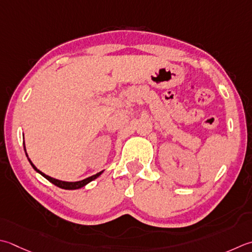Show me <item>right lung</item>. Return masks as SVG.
Returning a JSON list of instances; mask_svg holds the SVG:
<instances>
[{
    "mask_svg": "<svg viewBox=\"0 0 252 252\" xmlns=\"http://www.w3.org/2000/svg\"><path fill=\"white\" fill-rule=\"evenodd\" d=\"M24 150H25V152H26V149H25V145H24ZM26 156L28 157L27 153H26ZM28 160H29V162H31V165L32 166V168H33L34 170H36L37 172H39V174H40L41 176H43L44 178H46L47 180L50 181L51 184H53L54 186L59 187V188H61V189H65V190H75V189H80V188H82V187L86 186L87 184H90L91 181H93L94 179H96L97 177H99V176L102 174V171H100V172H98V174L94 175V176H91V177H88V178L84 179V180H81V181H75V182L62 181V180L54 179V178H52V177H50V176H47V175H44L42 171H40V170H39V169H37V167L32 164V162L31 161V159L28 158Z\"/></svg>",
    "mask_w": 252,
    "mask_h": 252,
    "instance_id": "obj_1",
    "label": "right lung"
}]
</instances>
